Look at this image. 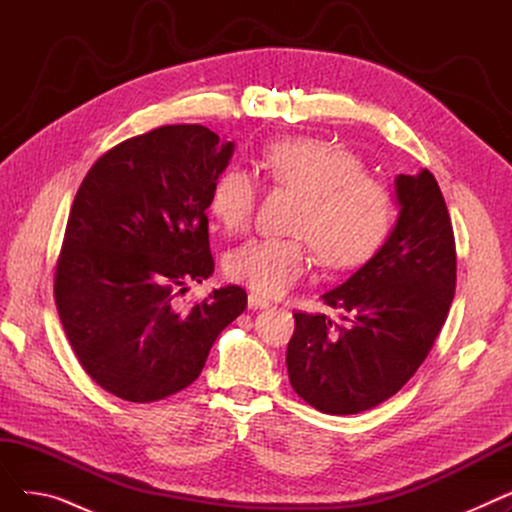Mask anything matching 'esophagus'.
<instances>
[{
    "mask_svg": "<svg viewBox=\"0 0 512 512\" xmlns=\"http://www.w3.org/2000/svg\"><path fill=\"white\" fill-rule=\"evenodd\" d=\"M247 303H249V309H267V307H270V301L263 299V297H259V294H255V292H251V294H249Z\"/></svg>",
    "mask_w": 512,
    "mask_h": 512,
    "instance_id": "esophagus-1",
    "label": "esophagus"
}]
</instances>
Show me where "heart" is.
Returning <instances> with one entry per match:
<instances>
[{"instance_id":"1","label":"heart","mask_w":512,"mask_h":512,"mask_svg":"<svg viewBox=\"0 0 512 512\" xmlns=\"http://www.w3.org/2000/svg\"><path fill=\"white\" fill-rule=\"evenodd\" d=\"M263 168L282 186L305 195L294 230L307 238L261 236L242 242L226 255V274L265 297L297 286L313 267V247L328 267L363 263L382 245L390 228L388 188L365 176L363 161L348 149L292 137L272 143ZM257 203V180L240 166L215 178L209 207L226 230H245Z\"/></svg>"}]
</instances>
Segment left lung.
<instances>
[{
  "label": "left lung",
  "mask_w": 512,
  "mask_h": 512,
  "mask_svg": "<svg viewBox=\"0 0 512 512\" xmlns=\"http://www.w3.org/2000/svg\"><path fill=\"white\" fill-rule=\"evenodd\" d=\"M398 218L384 245L321 301L346 315L294 313L286 365L305 402L328 415L378 407L405 386L444 326L456 286L450 215L429 170L394 180Z\"/></svg>",
  "instance_id": "left-lung-1"
}]
</instances>
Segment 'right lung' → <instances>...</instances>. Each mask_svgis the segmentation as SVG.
Here are the masks:
<instances>
[{
    "mask_svg": "<svg viewBox=\"0 0 512 512\" xmlns=\"http://www.w3.org/2000/svg\"><path fill=\"white\" fill-rule=\"evenodd\" d=\"M232 153L205 126H161L101 155L78 188L53 290L80 365L118 398L191 386L247 307L240 286L176 305V290L213 274L205 209Z\"/></svg>",
    "mask_w": 512,
    "mask_h": 512,
    "instance_id": "obj_1",
    "label": "right lung"
}]
</instances>
